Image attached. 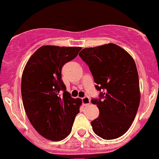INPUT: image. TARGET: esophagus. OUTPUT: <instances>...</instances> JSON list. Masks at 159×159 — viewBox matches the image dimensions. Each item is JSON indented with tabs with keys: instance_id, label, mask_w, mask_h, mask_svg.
I'll return each mask as SVG.
<instances>
[{
	"instance_id": "1",
	"label": "esophagus",
	"mask_w": 159,
	"mask_h": 159,
	"mask_svg": "<svg viewBox=\"0 0 159 159\" xmlns=\"http://www.w3.org/2000/svg\"><path fill=\"white\" fill-rule=\"evenodd\" d=\"M82 103H83V105H84V106H87V105H89L90 103H91V99H90V98L87 97V96L83 98H82Z\"/></svg>"
}]
</instances>
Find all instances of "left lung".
Here are the masks:
<instances>
[{
    "instance_id": "1",
    "label": "left lung",
    "mask_w": 159,
    "mask_h": 159,
    "mask_svg": "<svg viewBox=\"0 0 159 159\" xmlns=\"http://www.w3.org/2000/svg\"><path fill=\"white\" fill-rule=\"evenodd\" d=\"M88 65L101 91L97 105L99 116L91 121L93 131L104 139L120 137L129 130L140 102L139 75L133 58L113 43L85 48L79 53Z\"/></svg>"
}]
</instances>
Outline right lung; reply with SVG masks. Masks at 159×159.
<instances>
[{
	"mask_svg": "<svg viewBox=\"0 0 159 159\" xmlns=\"http://www.w3.org/2000/svg\"><path fill=\"white\" fill-rule=\"evenodd\" d=\"M80 49L43 46L32 54L23 70L21 94L26 113L34 129L49 140L67 137L80 112L82 101L66 91L61 68L76 57Z\"/></svg>",
	"mask_w": 159,
	"mask_h": 159,
	"instance_id": "add662e5",
	"label": "right lung"
}]
</instances>
